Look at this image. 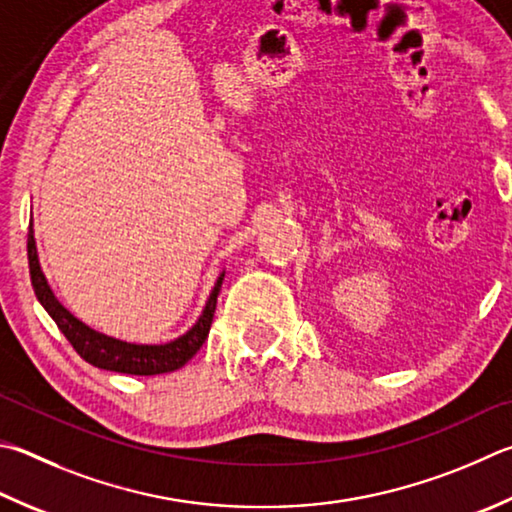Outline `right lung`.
Listing matches in <instances>:
<instances>
[{"mask_svg":"<svg viewBox=\"0 0 512 512\" xmlns=\"http://www.w3.org/2000/svg\"><path fill=\"white\" fill-rule=\"evenodd\" d=\"M26 250H29V271H31V284L37 295V300L51 315L58 329L64 333V338L71 342V347L85 358L89 365L107 371H118V374H132V376H156L167 374V371L181 369L194 353L201 349L203 342L208 338L212 318H215L217 297L221 291V282H224V273L219 275L215 288L208 297L203 313L199 315L197 324L190 331L176 340L165 342V345H134V342L116 340L105 336L96 329L87 327L80 322L76 315L64 309L62 302L53 295L49 282L40 268V259H37V246L33 237V217L29 221V241H26Z\"/></svg>","mask_w":512,"mask_h":512,"instance_id":"add662e5","label":"right lung"}]
</instances>
